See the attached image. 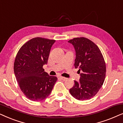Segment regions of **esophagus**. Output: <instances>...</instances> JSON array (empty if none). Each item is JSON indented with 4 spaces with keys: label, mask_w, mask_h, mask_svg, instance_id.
Listing matches in <instances>:
<instances>
[{
    "label": "esophagus",
    "mask_w": 123,
    "mask_h": 123,
    "mask_svg": "<svg viewBox=\"0 0 123 123\" xmlns=\"http://www.w3.org/2000/svg\"><path fill=\"white\" fill-rule=\"evenodd\" d=\"M60 78L61 79V80H63V81H65V80H66L68 79V78H65V77H63V76H60Z\"/></svg>",
    "instance_id": "obj_1"
}]
</instances>
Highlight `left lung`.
I'll use <instances>...</instances> for the list:
<instances>
[{
    "label": "left lung",
    "instance_id": "1",
    "mask_svg": "<svg viewBox=\"0 0 123 123\" xmlns=\"http://www.w3.org/2000/svg\"><path fill=\"white\" fill-rule=\"evenodd\" d=\"M68 42L73 45L76 52L75 68L82 72L79 81L74 80L70 92L78 100L89 99L97 94L105 81L106 70L104 57L97 45L86 37H75Z\"/></svg>",
    "mask_w": 123,
    "mask_h": 123
}]
</instances>
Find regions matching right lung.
Listing matches in <instances>:
<instances>
[{"label": "right lung", "instance_id": "1", "mask_svg": "<svg viewBox=\"0 0 123 123\" xmlns=\"http://www.w3.org/2000/svg\"><path fill=\"white\" fill-rule=\"evenodd\" d=\"M55 40L35 37L21 47L14 63V73L19 86L26 97L40 101L50 94L56 76H49L43 68L48 63L49 55Z\"/></svg>", "mask_w": 123, "mask_h": 123}]
</instances>
